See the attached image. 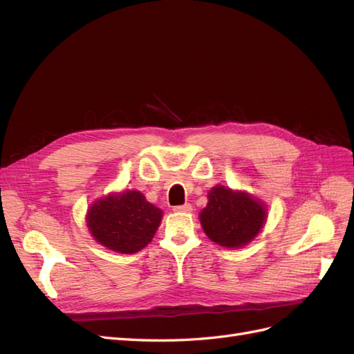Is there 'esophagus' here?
Masks as SVG:
<instances>
[{
  "label": "esophagus",
  "instance_id": "34e87169",
  "mask_svg": "<svg viewBox=\"0 0 354 354\" xmlns=\"http://www.w3.org/2000/svg\"><path fill=\"white\" fill-rule=\"evenodd\" d=\"M192 209H194V207H192L190 203H185V205L174 207V211H176V212H190Z\"/></svg>",
  "mask_w": 354,
  "mask_h": 354
}]
</instances>
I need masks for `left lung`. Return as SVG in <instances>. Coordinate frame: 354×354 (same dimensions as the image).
<instances>
[{
  "label": "left lung",
  "mask_w": 354,
  "mask_h": 354,
  "mask_svg": "<svg viewBox=\"0 0 354 354\" xmlns=\"http://www.w3.org/2000/svg\"><path fill=\"white\" fill-rule=\"evenodd\" d=\"M267 207L248 192L217 185L208 192V203L199 214L207 236L226 248H242L261 232Z\"/></svg>",
  "instance_id": "8db88e82"
}]
</instances>
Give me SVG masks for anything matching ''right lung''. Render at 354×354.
<instances>
[{"label":"right lung","instance_id":"obj_1","mask_svg":"<svg viewBox=\"0 0 354 354\" xmlns=\"http://www.w3.org/2000/svg\"><path fill=\"white\" fill-rule=\"evenodd\" d=\"M162 209L138 190L112 192L88 207L85 221L95 242L120 254H134L151 243Z\"/></svg>","mask_w":354,"mask_h":354}]
</instances>
